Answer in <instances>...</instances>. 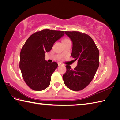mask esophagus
Returning a JSON list of instances; mask_svg holds the SVG:
<instances>
[{"label": "esophagus", "instance_id": "esophagus-1", "mask_svg": "<svg viewBox=\"0 0 120 120\" xmlns=\"http://www.w3.org/2000/svg\"><path fill=\"white\" fill-rule=\"evenodd\" d=\"M58 66H62V63H58Z\"/></svg>", "mask_w": 120, "mask_h": 120}]
</instances>
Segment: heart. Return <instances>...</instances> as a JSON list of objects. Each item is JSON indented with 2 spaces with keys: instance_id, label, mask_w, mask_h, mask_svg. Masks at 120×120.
Masks as SVG:
<instances>
[{
  "instance_id": "heart-1",
  "label": "heart",
  "mask_w": 120,
  "mask_h": 120,
  "mask_svg": "<svg viewBox=\"0 0 120 120\" xmlns=\"http://www.w3.org/2000/svg\"><path fill=\"white\" fill-rule=\"evenodd\" d=\"M70 41V40H69V39H65L63 40V42H66V41Z\"/></svg>"
}]
</instances>
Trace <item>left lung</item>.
<instances>
[{
    "label": "left lung",
    "instance_id": "8db88e82",
    "mask_svg": "<svg viewBox=\"0 0 120 120\" xmlns=\"http://www.w3.org/2000/svg\"><path fill=\"white\" fill-rule=\"evenodd\" d=\"M65 33L73 42L71 56L78 62L74 69L66 65L63 80L69 89L79 91L86 87L95 75L99 65V51L94 40L86 34L77 31Z\"/></svg>",
    "mask_w": 120,
    "mask_h": 120
}]
</instances>
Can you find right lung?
<instances>
[{"mask_svg": "<svg viewBox=\"0 0 120 120\" xmlns=\"http://www.w3.org/2000/svg\"><path fill=\"white\" fill-rule=\"evenodd\" d=\"M64 35V31L44 29L31 35L22 47L19 67L25 82L32 89L41 91L50 85L51 76L58 64L47 62L45 54Z\"/></svg>", "mask_w": 120, "mask_h": 120, "instance_id": "add662e5", "label": "right lung"}]
</instances>
